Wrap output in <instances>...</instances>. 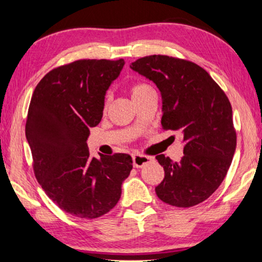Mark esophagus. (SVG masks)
Masks as SVG:
<instances>
[{"label": "esophagus", "instance_id": "1", "mask_svg": "<svg viewBox=\"0 0 262 262\" xmlns=\"http://www.w3.org/2000/svg\"><path fill=\"white\" fill-rule=\"evenodd\" d=\"M132 161H134L135 168H142V167H144L146 163L151 162L152 157L145 156V155H139V154H135V155H132Z\"/></svg>", "mask_w": 262, "mask_h": 262}]
</instances>
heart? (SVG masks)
<instances>
[{"label":"heart","instance_id":"1","mask_svg":"<svg viewBox=\"0 0 262 262\" xmlns=\"http://www.w3.org/2000/svg\"><path fill=\"white\" fill-rule=\"evenodd\" d=\"M151 91H154L151 85H149L148 83H144V82H136V83H132L130 85V93H131L132 99L138 98V96H141L143 94H145V93L151 92ZM106 107H107V101L105 103V108Z\"/></svg>","mask_w":262,"mask_h":262}]
</instances>
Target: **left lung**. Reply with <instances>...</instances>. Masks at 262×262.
Wrapping results in <instances>:
<instances>
[{"mask_svg":"<svg viewBox=\"0 0 262 262\" xmlns=\"http://www.w3.org/2000/svg\"><path fill=\"white\" fill-rule=\"evenodd\" d=\"M130 68L157 85L162 95V127L180 131L185 143L180 162L156 156L164 169L156 194L171 206L198 205L220 187L235 154L230 101L209 73L189 60L152 55Z\"/></svg>","mask_w":262,"mask_h":262,"instance_id":"obj_1","label":"left lung"}]
</instances>
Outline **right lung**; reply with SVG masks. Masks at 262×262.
Masks as SVG:
<instances>
[{
	"label": "right lung",
	"mask_w": 262,
	"mask_h": 262,
	"mask_svg": "<svg viewBox=\"0 0 262 262\" xmlns=\"http://www.w3.org/2000/svg\"><path fill=\"white\" fill-rule=\"evenodd\" d=\"M124 59H80L55 68L35 87L28 107L26 138L34 175L59 209L93 220L110 212L130 175L127 154L91 157L89 127L102 118L107 89Z\"/></svg>",
	"instance_id": "obj_1"
}]
</instances>
